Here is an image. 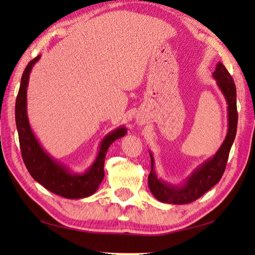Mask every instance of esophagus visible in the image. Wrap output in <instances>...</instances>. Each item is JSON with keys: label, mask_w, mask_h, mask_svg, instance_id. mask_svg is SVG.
I'll return each mask as SVG.
<instances>
[{"label": "esophagus", "mask_w": 255, "mask_h": 255, "mask_svg": "<svg viewBox=\"0 0 255 255\" xmlns=\"http://www.w3.org/2000/svg\"><path fill=\"white\" fill-rule=\"evenodd\" d=\"M137 123H138V125L143 124V120H140V119H137Z\"/></svg>", "instance_id": "obj_1"}]
</instances>
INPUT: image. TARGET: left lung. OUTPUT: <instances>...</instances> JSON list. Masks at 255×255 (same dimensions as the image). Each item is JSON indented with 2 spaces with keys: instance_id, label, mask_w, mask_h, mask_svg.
I'll return each instance as SVG.
<instances>
[{
  "instance_id": "8db88e82",
  "label": "left lung",
  "mask_w": 255,
  "mask_h": 255,
  "mask_svg": "<svg viewBox=\"0 0 255 255\" xmlns=\"http://www.w3.org/2000/svg\"><path fill=\"white\" fill-rule=\"evenodd\" d=\"M213 76L217 81L218 88L221 89L228 105V131L226 138L217 153L193 171L180 187L165 183L157 178L154 170V157L152 153H149L152 166L148 175V188L157 200L165 204L184 205L197 200L219 182L226 169L228 155L234 143L237 129L236 88L234 80L222 63L217 64Z\"/></svg>"
}]
</instances>
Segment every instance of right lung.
Instances as JSON below:
<instances>
[{
    "instance_id": "obj_1",
    "label": "right lung",
    "mask_w": 255,
    "mask_h": 255,
    "mask_svg": "<svg viewBox=\"0 0 255 255\" xmlns=\"http://www.w3.org/2000/svg\"><path fill=\"white\" fill-rule=\"evenodd\" d=\"M40 55L30 60L21 77L20 89L15 101V124L19 133L21 154L30 175L55 195L67 199H80L93 195L105 178L103 164L107 150L116 139L126 135L127 129L119 127L103 138L96 161L85 173L75 174L66 166L56 162L42 149L39 141L33 135L27 116V86L32 66Z\"/></svg>"
}]
</instances>
